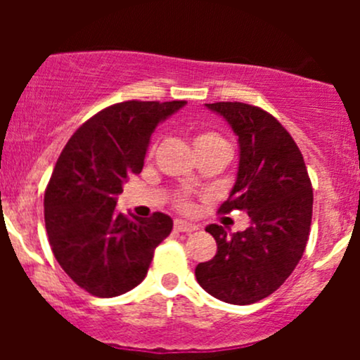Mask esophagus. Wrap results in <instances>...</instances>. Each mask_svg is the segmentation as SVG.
I'll return each mask as SVG.
<instances>
[{"label": "esophagus", "instance_id": "esophagus-1", "mask_svg": "<svg viewBox=\"0 0 360 360\" xmlns=\"http://www.w3.org/2000/svg\"><path fill=\"white\" fill-rule=\"evenodd\" d=\"M174 230H176V231H179V233H193V231L197 230V228H195L193 224L186 223V221H181V219H177L176 223H174Z\"/></svg>", "mask_w": 360, "mask_h": 360}]
</instances>
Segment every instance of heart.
Wrapping results in <instances>:
<instances>
[{
    "mask_svg": "<svg viewBox=\"0 0 360 360\" xmlns=\"http://www.w3.org/2000/svg\"><path fill=\"white\" fill-rule=\"evenodd\" d=\"M193 148L200 158L209 157V155L230 153V146H228L226 139H224L219 132H216V130H200V132L195 134ZM153 151L155 146H151L148 157H153ZM177 207H179L181 210H184V212H191V210H193V203L184 197L177 198Z\"/></svg>",
    "mask_w": 360,
    "mask_h": 360,
    "instance_id": "obj_1",
    "label": "heart"
}]
</instances>
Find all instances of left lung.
Here are the masks:
<instances>
[{"label":"left lung","mask_w":360,"mask_h":360,"mask_svg":"<svg viewBox=\"0 0 360 360\" xmlns=\"http://www.w3.org/2000/svg\"><path fill=\"white\" fill-rule=\"evenodd\" d=\"M205 106L230 123L240 146L237 181L219 212L245 210L250 226L228 235L209 224L217 252L195 268V277L224 303L250 304L277 291L300 263L314 191L300 148L275 116L244 103Z\"/></svg>","instance_id":"obj_1"}]
</instances>
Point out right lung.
I'll return each instance as SVG.
<instances>
[{"label": "right lung", "instance_id": "1", "mask_svg": "<svg viewBox=\"0 0 360 360\" xmlns=\"http://www.w3.org/2000/svg\"><path fill=\"white\" fill-rule=\"evenodd\" d=\"M186 101H125L86 120L71 136L45 190L50 248L75 284L112 297L144 281L155 249L172 231L163 212L132 219L116 197L143 170L151 134Z\"/></svg>", "mask_w": 360, "mask_h": 360}]
</instances>
